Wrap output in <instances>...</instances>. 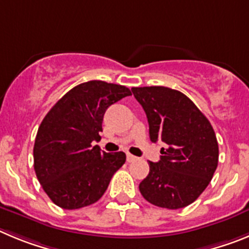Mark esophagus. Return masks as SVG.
Instances as JSON below:
<instances>
[{"label": "esophagus", "mask_w": 249, "mask_h": 249, "mask_svg": "<svg viewBox=\"0 0 249 249\" xmlns=\"http://www.w3.org/2000/svg\"><path fill=\"white\" fill-rule=\"evenodd\" d=\"M126 160H127V162H134V161L138 160V158H136V156H134V155H131V154H127Z\"/></svg>", "instance_id": "esophagus-1"}]
</instances>
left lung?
Returning a JSON list of instances; mask_svg holds the SVG:
<instances>
[{"mask_svg":"<svg viewBox=\"0 0 249 249\" xmlns=\"http://www.w3.org/2000/svg\"><path fill=\"white\" fill-rule=\"evenodd\" d=\"M149 122L150 140L162 141L159 162L139 185L152 205L169 210L197 200L218 163V142L211 123L190 98L166 87L131 88Z\"/></svg>","mask_w":249,"mask_h":249,"instance_id":"1","label":"left lung"}]
</instances>
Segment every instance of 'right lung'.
<instances>
[{
	"instance_id": "add662e5",
	"label": "right lung",
	"mask_w": 249,
	"mask_h": 249,
	"mask_svg": "<svg viewBox=\"0 0 249 249\" xmlns=\"http://www.w3.org/2000/svg\"><path fill=\"white\" fill-rule=\"evenodd\" d=\"M131 95L129 88L90 80L64 94L38 127L33 147L35 171L44 192L64 210L97 202L113 175L124 165L123 151H100L105 110Z\"/></svg>"
}]
</instances>
